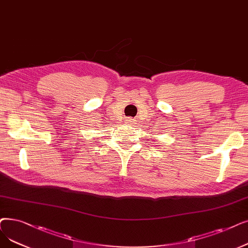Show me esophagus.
<instances>
[{"label":"esophagus","instance_id":"esophagus-1","mask_svg":"<svg viewBox=\"0 0 248 248\" xmlns=\"http://www.w3.org/2000/svg\"><path fill=\"white\" fill-rule=\"evenodd\" d=\"M126 122H127L128 124H133V123H134V121L132 120V118H127V120H126Z\"/></svg>","mask_w":248,"mask_h":248}]
</instances>
